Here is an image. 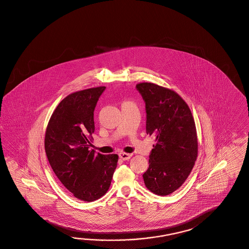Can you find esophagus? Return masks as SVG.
<instances>
[{
    "label": "esophagus",
    "mask_w": 249,
    "mask_h": 249,
    "mask_svg": "<svg viewBox=\"0 0 249 249\" xmlns=\"http://www.w3.org/2000/svg\"><path fill=\"white\" fill-rule=\"evenodd\" d=\"M119 156H120V158H121L122 160H129V159L131 158L132 155L128 154V153H120Z\"/></svg>",
    "instance_id": "1"
}]
</instances>
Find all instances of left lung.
<instances>
[{"label":"left lung","instance_id":"left-lung-1","mask_svg":"<svg viewBox=\"0 0 249 249\" xmlns=\"http://www.w3.org/2000/svg\"><path fill=\"white\" fill-rule=\"evenodd\" d=\"M146 107V132L155 137L143 179L148 190L167 196L188 178L197 157L195 121L175 91L154 83L136 86Z\"/></svg>","mask_w":249,"mask_h":249}]
</instances>
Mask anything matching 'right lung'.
I'll return each mask as SVG.
<instances>
[{"label":"right lung","instance_id":"add662e5","mask_svg":"<svg viewBox=\"0 0 249 249\" xmlns=\"http://www.w3.org/2000/svg\"><path fill=\"white\" fill-rule=\"evenodd\" d=\"M105 89L67 96L55 108L46 129L49 163L63 186L82 201H94L106 194L119 160L118 155L95 154L90 149L95 107Z\"/></svg>","mask_w":249,"mask_h":249}]
</instances>
